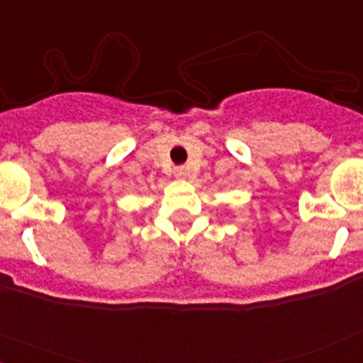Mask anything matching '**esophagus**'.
<instances>
[{
	"mask_svg": "<svg viewBox=\"0 0 363 363\" xmlns=\"http://www.w3.org/2000/svg\"><path fill=\"white\" fill-rule=\"evenodd\" d=\"M187 174H189V171L185 169V167H176L174 169L176 178H187Z\"/></svg>",
	"mask_w": 363,
	"mask_h": 363,
	"instance_id": "obj_1",
	"label": "esophagus"
}]
</instances>
